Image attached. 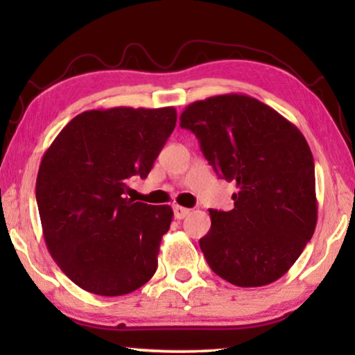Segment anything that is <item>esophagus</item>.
<instances>
[{
    "label": "esophagus",
    "instance_id": "1",
    "mask_svg": "<svg viewBox=\"0 0 355 355\" xmlns=\"http://www.w3.org/2000/svg\"><path fill=\"white\" fill-rule=\"evenodd\" d=\"M188 214H189V208H184V207H180V205L173 207V216H175V219H183Z\"/></svg>",
    "mask_w": 355,
    "mask_h": 355
}]
</instances>
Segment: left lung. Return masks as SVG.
Listing matches in <instances>:
<instances>
[{"label":"left lung","instance_id":"8db88e82","mask_svg":"<svg viewBox=\"0 0 355 355\" xmlns=\"http://www.w3.org/2000/svg\"><path fill=\"white\" fill-rule=\"evenodd\" d=\"M219 178L236 184L233 209H209L200 249L236 286L280 279L313 236L318 205L313 155L296 125L241 94L194 101L180 116Z\"/></svg>","mask_w":355,"mask_h":355}]
</instances>
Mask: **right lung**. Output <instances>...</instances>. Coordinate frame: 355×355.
Masks as SVG:
<instances>
[{
    "label": "right lung",
    "instance_id": "1",
    "mask_svg": "<svg viewBox=\"0 0 355 355\" xmlns=\"http://www.w3.org/2000/svg\"><path fill=\"white\" fill-rule=\"evenodd\" d=\"M177 123L175 107L78 114L42 158L35 182L46 248L62 272L98 296H123L158 268L173 211L125 196L147 178Z\"/></svg>",
    "mask_w": 355,
    "mask_h": 355
}]
</instances>
